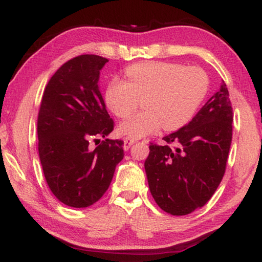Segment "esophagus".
I'll return each instance as SVG.
<instances>
[{
    "label": "esophagus",
    "instance_id": "obj_1",
    "mask_svg": "<svg viewBox=\"0 0 262 262\" xmlns=\"http://www.w3.org/2000/svg\"><path fill=\"white\" fill-rule=\"evenodd\" d=\"M123 142H125V143H123V149H125V150H128V149H129V148L132 147L133 144L135 143L136 140L132 139V137H126L125 141H123Z\"/></svg>",
    "mask_w": 262,
    "mask_h": 262
}]
</instances>
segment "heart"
Instances as JSON below:
<instances>
[{"label":"heart","instance_id":"1","mask_svg":"<svg viewBox=\"0 0 262 262\" xmlns=\"http://www.w3.org/2000/svg\"><path fill=\"white\" fill-rule=\"evenodd\" d=\"M125 75L127 82L113 79L106 88L105 103L118 118L126 119L142 99L144 111L119 128L129 137H143L162 127L165 130L183 128L196 113L209 86L205 70L171 62H141L128 67Z\"/></svg>","mask_w":262,"mask_h":262}]
</instances>
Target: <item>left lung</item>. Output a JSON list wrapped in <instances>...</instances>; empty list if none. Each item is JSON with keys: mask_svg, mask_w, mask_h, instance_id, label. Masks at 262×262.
<instances>
[{"mask_svg": "<svg viewBox=\"0 0 262 262\" xmlns=\"http://www.w3.org/2000/svg\"><path fill=\"white\" fill-rule=\"evenodd\" d=\"M232 121L223 82L188 125L163 137L165 144L150 143L144 168L161 209L174 216L188 215L210 200L227 168Z\"/></svg>", "mask_w": 262, "mask_h": 262, "instance_id": "obj_1", "label": "left lung"}]
</instances>
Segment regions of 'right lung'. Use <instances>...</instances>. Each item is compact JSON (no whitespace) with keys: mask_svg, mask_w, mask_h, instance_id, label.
Returning <instances> with one entry per match:
<instances>
[{"mask_svg":"<svg viewBox=\"0 0 262 262\" xmlns=\"http://www.w3.org/2000/svg\"><path fill=\"white\" fill-rule=\"evenodd\" d=\"M106 62L95 54L66 62L47 83L39 108L43 176L57 200L69 207L85 208L98 201L125 156L123 141L106 139L114 128L98 88ZM101 137L105 140L100 141Z\"/></svg>","mask_w":262,"mask_h":262,"instance_id":"add662e5","label":"right lung"}]
</instances>
